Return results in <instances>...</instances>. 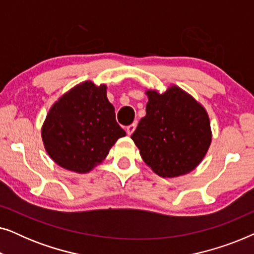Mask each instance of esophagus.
Returning a JSON list of instances; mask_svg holds the SVG:
<instances>
[{"label":"esophagus","instance_id":"34e87169","mask_svg":"<svg viewBox=\"0 0 254 254\" xmlns=\"http://www.w3.org/2000/svg\"><path fill=\"white\" fill-rule=\"evenodd\" d=\"M135 128H136V124H131V125H129V126H127L126 127V131H127V134L128 135H131L134 133V130H135Z\"/></svg>","mask_w":254,"mask_h":254}]
</instances>
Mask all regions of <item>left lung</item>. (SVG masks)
<instances>
[{
  "instance_id": "1",
  "label": "left lung",
  "mask_w": 254,
  "mask_h": 254,
  "mask_svg": "<svg viewBox=\"0 0 254 254\" xmlns=\"http://www.w3.org/2000/svg\"><path fill=\"white\" fill-rule=\"evenodd\" d=\"M145 117L131 134L144 163L156 175L173 178L196 168L211 142L204 107L177 85L148 90Z\"/></svg>"
}]
</instances>
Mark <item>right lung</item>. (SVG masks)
Segmentation results:
<instances>
[{"label": "right lung", "instance_id": "right-lung-1", "mask_svg": "<svg viewBox=\"0 0 254 254\" xmlns=\"http://www.w3.org/2000/svg\"><path fill=\"white\" fill-rule=\"evenodd\" d=\"M126 135L116 120L106 85L85 81L64 93L51 107L41 128L45 149L61 168L86 173Z\"/></svg>", "mask_w": 254, "mask_h": 254}]
</instances>
